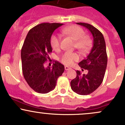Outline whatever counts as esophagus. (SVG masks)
<instances>
[{"label":"esophagus","mask_w":125,"mask_h":125,"mask_svg":"<svg viewBox=\"0 0 125 125\" xmlns=\"http://www.w3.org/2000/svg\"><path fill=\"white\" fill-rule=\"evenodd\" d=\"M65 70L66 71H68V70H69V69H71V68H70V67H69V66H65Z\"/></svg>","instance_id":"obj_1"}]
</instances>
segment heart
I'll return each mask as SVG.
<instances>
[{
	"label": "heart",
	"mask_w": 125,
	"mask_h": 125,
	"mask_svg": "<svg viewBox=\"0 0 125 125\" xmlns=\"http://www.w3.org/2000/svg\"><path fill=\"white\" fill-rule=\"evenodd\" d=\"M62 32L70 37L75 41V47L80 51L87 50L91 45V39L87 35H83V30L76 25H71L62 30ZM60 37L59 35L53 34L50 38V45L54 50L60 47ZM78 56L75 53L65 52L60 57L62 63L65 65H72L74 62L77 61Z\"/></svg>",
	"instance_id": "b5f03b06"
}]
</instances>
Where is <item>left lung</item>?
I'll return each mask as SVG.
<instances>
[{"instance_id":"left-lung-1","label":"left lung","mask_w":125,"mask_h":125,"mask_svg":"<svg viewBox=\"0 0 125 125\" xmlns=\"http://www.w3.org/2000/svg\"><path fill=\"white\" fill-rule=\"evenodd\" d=\"M76 24L87 28L93 37V46L90 54L78 63L82 71L87 69L88 73L82 74L81 71H76V78L71 82L73 91L85 95L94 92L102 83L107 64V56L104 38L100 31L87 23Z\"/></svg>"}]
</instances>
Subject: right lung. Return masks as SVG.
<instances>
[{"instance_id":"right-lung-1","label":"right lung","mask_w":125,"mask_h":125,"mask_svg":"<svg viewBox=\"0 0 125 125\" xmlns=\"http://www.w3.org/2000/svg\"><path fill=\"white\" fill-rule=\"evenodd\" d=\"M63 24L42 23L29 31L21 49L22 68L24 77L34 91L46 94L54 90L57 79L65 67L57 61L52 68L44 63L52 52L50 38L54 30Z\"/></svg>"}]
</instances>
